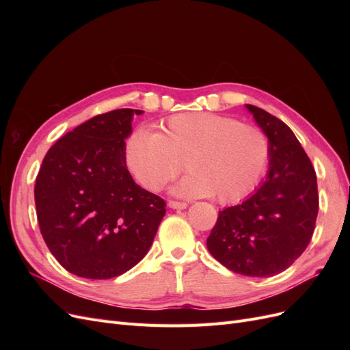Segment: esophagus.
Returning <instances> with one entry per match:
<instances>
[{"instance_id":"34e87169","label":"esophagus","mask_w":350,"mask_h":350,"mask_svg":"<svg viewBox=\"0 0 350 350\" xmlns=\"http://www.w3.org/2000/svg\"><path fill=\"white\" fill-rule=\"evenodd\" d=\"M167 206L171 207V208H176V210H184V208H187L188 207V204L187 203H183V201H169L167 203Z\"/></svg>"}]
</instances>
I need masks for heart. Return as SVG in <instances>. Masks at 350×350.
Segmentation results:
<instances>
[{
  "mask_svg": "<svg viewBox=\"0 0 350 350\" xmlns=\"http://www.w3.org/2000/svg\"><path fill=\"white\" fill-rule=\"evenodd\" d=\"M163 133L137 130L124 146L126 169L147 191L156 193L181 174H189L174 193L235 204L257 187L266 171L270 144L256 125L210 112L169 116Z\"/></svg>",
  "mask_w": 350,
  "mask_h": 350,
  "instance_id": "b5f03b06",
  "label": "heart"
}]
</instances>
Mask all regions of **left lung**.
I'll list each match as a JSON object with an SVG mask.
<instances>
[{
	"label": "left lung",
	"mask_w": 350,
	"mask_h": 350,
	"mask_svg": "<svg viewBox=\"0 0 350 350\" xmlns=\"http://www.w3.org/2000/svg\"><path fill=\"white\" fill-rule=\"evenodd\" d=\"M245 108L269 139L267 175L247 200L219 211L207 248L230 271L270 278L292 266L312 238L317 175L288 125L254 105Z\"/></svg>",
	"instance_id": "left-lung-1"
}]
</instances>
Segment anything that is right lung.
<instances>
[{
  "label": "right lung",
  "instance_id": "obj_1",
  "mask_svg": "<svg viewBox=\"0 0 350 350\" xmlns=\"http://www.w3.org/2000/svg\"><path fill=\"white\" fill-rule=\"evenodd\" d=\"M140 109L93 116L51 147L35 185L36 215L49 251L86 279L121 276L150 250L165 201L134 183L125 140Z\"/></svg>",
  "mask_w": 350,
  "mask_h": 350
}]
</instances>
